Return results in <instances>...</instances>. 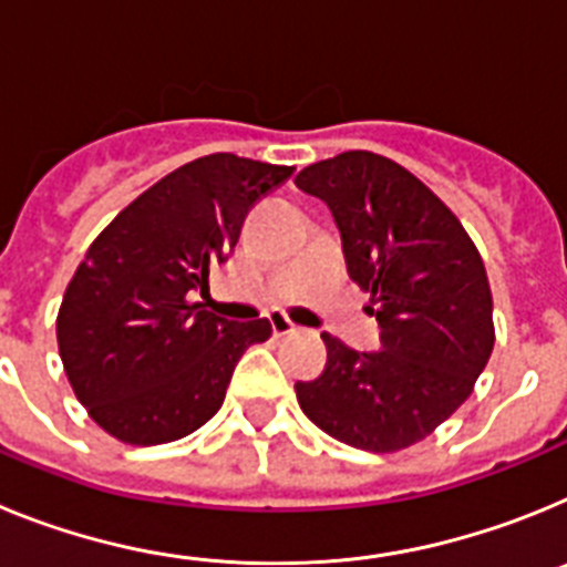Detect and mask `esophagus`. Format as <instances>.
Listing matches in <instances>:
<instances>
[{"label": "esophagus", "mask_w": 567, "mask_h": 567, "mask_svg": "<svg viewBox=\"0 0 567 567\" xmlns=\"http://www.w3.org/2000/svg\"><path fill=\"white\" fill-rule=\"evenodd\" d=\"M269 323H272V332L278 334V338H284V334H292L295 329H298L292 320H289V315H284V312L269 315Z\"/></svg>", "instance_id": "34e87169"}]
</instances>
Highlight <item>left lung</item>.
I'll list each match as a JSON object with an SVG mask.
<instances>
[{
  "label": "left lung",
  "mask_w": 567,
  "mask_h": 567,
  "mask_svg": "<svg viewBox=\"0 0 567 567\" xmlns=\"http://www.w3.org/2000/svg\"><path fill=\"white\" fill-rule=\"evenodd\" d=\"M334 215L349 278L372 295L380 349L327 343V369L295 383L320 432L363 452L420 443L474 392L494 349V300L457 215L398 162L349 150L295 178Z\"/></svg>",
  "instance_id": "obj_1"
}]
</instances>
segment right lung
Returning <instances> with one entry per match:
<instances>
[{"label": "right lung", "mask_w": 567, "mask_h": 567, "mask_svg": "<svg viewBox=\"0 0 567 567\" xmlns=\"http://www.w3.org/2000/svg\"><path fill=\"white\" fill-rule=\"evenodd\" d=\"M292 167L213 153L164 175L90 244L64 289L56 340L79 403L127 445L173 443L227 398L235 363L272 334L195 303L255 202Z\"/></svg>", "instance_id": "obj_1"}]
</instances>
